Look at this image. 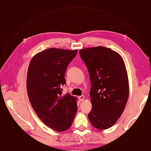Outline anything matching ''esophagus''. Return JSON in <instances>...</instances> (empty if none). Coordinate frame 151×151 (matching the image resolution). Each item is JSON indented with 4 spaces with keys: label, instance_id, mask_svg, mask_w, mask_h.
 <instances>
[{
    "label": "esophagus",
    "instance_id": "34e87169",
    "mask_svg": "<svg viewBox=\"0 0 151 151\" xmlns=\"http://www.w3.org/2000/svg\"><path fill=\"white\" fill-rule=\"evenodd\" d=\"M84 98H85V97H84V95L80 96H79V98H78V99H79V101H83V100L84 99Z\"/></svg>",
    "mask_w": 151,
    "mask_h": 151
}]
</instances>
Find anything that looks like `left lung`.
Listing matches in <instances>:
<instances>
[{"label":"left lung","mask_w":151,"mask_h":151,"mask_svg":"<svg viewBox=\"0 0 151 151\" xmlns=\"http://www.w3.org/2000/svg\"><path fill=\"white\" fill-rule=\"evenodd\" d=\"M79 54L88 67L91 84L89 120L96 129H108L121 116L129 99L125 62L119 53L104 47L81 49Z\"/></svg>","instance_id":"left-lung-1"}]
</instances>
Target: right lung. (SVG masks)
I'll list each match as a JSON object with an SVG mask.
<instances>
[{
	"label": "right lung",
	"mask_w": 151,
	"mask_h": 151,
	"mask_svg": "<svg viewBox=\"0 0 151 151\" xmlns=\"http://www.w3.org/2000/svg\"><path fill=\"white\" fill-rule=\"evenodd\" d=\"M77 50L50 48L36 53L28 67L26 88L31 106L45 125L57 132L69 128L77 110V98L62 95L65 73Z\"/></svg>",
	"instance_id": "1"
}]
</instances>
